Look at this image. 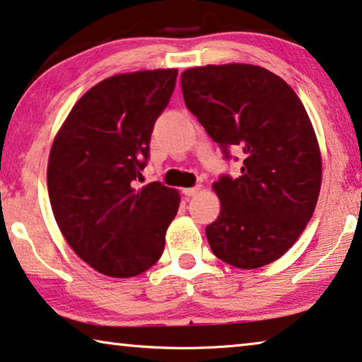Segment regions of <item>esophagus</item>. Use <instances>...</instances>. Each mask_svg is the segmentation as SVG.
Segmentation results:
<instances>
[{"label":"esophagus","mask_w":362,"mask_h":362,"mask_svg":"<svg viewBox=\"0 0 362 362\" xmlns=\"http://www.w3.org/2000/svg\"><path fill=\"white\" fill-rule=\"evenodd\" d=\"M199 190H202V188H199V187H192V188H183L182 193L185 197H195Z\"/></svg>","instance_id":"1"}]
</instances>
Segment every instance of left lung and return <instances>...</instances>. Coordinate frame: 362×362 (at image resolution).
Wrapping results in <instances>:
<instances>
[{"mask_svg":"<svg viewBox=\"0 0 362 362\" xmlns=\"http://www.w3.org/2000/svg\"><path fill=\"white\" fill-rule=\"evenodd\" d=\"M187 109L229 158L240 148L237 179L213 183L218 219L206 226L219 260L255 269L281 258L314 214L322 156L314 127L293 88L262 66L206 64L180 76Z\"/></svg>","mask_w":362,"mask_h":362,"instance_id":"left-lung-1","label":"left lung"}]
</instances>
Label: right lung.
I'll list each match as a JSON object with an SVG mask.
<instances>
[{"label": "right lung", "mask_w": 362, "mask_h": 362, "mask_svg": "<svg viewBox=\"0 0 362 362\" xmlns=\"http://www.w3.org/2000/svg\"><path fill=\"white\" fill-rule=\"evenodd\" d=\"M175 79L177 69L167 68L100 81L53 139L47 167L53 216L74 253L107 276H138L158 263L179 209L174 188L133 187Z\"/></svg>", "instance_id": "obj_1"}]
</instances>
